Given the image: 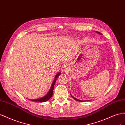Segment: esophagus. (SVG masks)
<instances>
[{
  "label": "esophagus",
  "mask_w": 125,
  "mask_h": 125,
  "mask_svg": "<svg viewBox=\"0 0 125 125\" xmlns=\"http://www.w3.org/2000/svg\"><path fill=\"white\" fill-rule=\"evenodd\" d=\"M66 65H65V64H63V67H64V68H65V67H66Z\"/></svg>",
  "instance_id": "34e87169"
}]
</instances>
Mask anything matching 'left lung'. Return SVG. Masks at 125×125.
<instances>
[{"label": "left lung", "instance_id": "left-lung-1", "mask_svg": "<svg viewBox=\"0 0 125 125\" xmlns=\"http://www.w3.org/2000/svg\"><path fill=\"white\" fill-rule=\"evenodd\" d=\"M96 32H97V33H98V34H101V35H102V34L101 33H100L99 32H97V31H96ZM71 96H72V97L75 99V100H76V101H78V102H84V101H81V100H80V99H77V98H75V97H73V96L71 95Z\"/></svg>", "mask_w": 125, "mask_h": 125}]
</instances>
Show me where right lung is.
<instances>
[{
	"mask_svg": "<svg viewBox=\"0 0 125 125\" xmlns=\"http://www.w3.org/2000/svg\"><path fill=\"white\" fill-rule=\"evenodd\" d=\"M61 74V73L59 72L58 74L56 75V76L55 77V79L53 81V82L52 84V86L50 88V90H49V92L48 93V94L45 95L44 97H41L40 98H38V99H29V100L31 101H33V102H47L48 100H49L51 98V97H52V96L53 95V89H54V85L55 83V82L56 81V78L58 77V76L60 75Z\"/></svg>",
	"mask_w": 125,
	"mask_h": 125,
	"instance_id": "add662e5",
	"label": "right lung"
}]
</instances>
